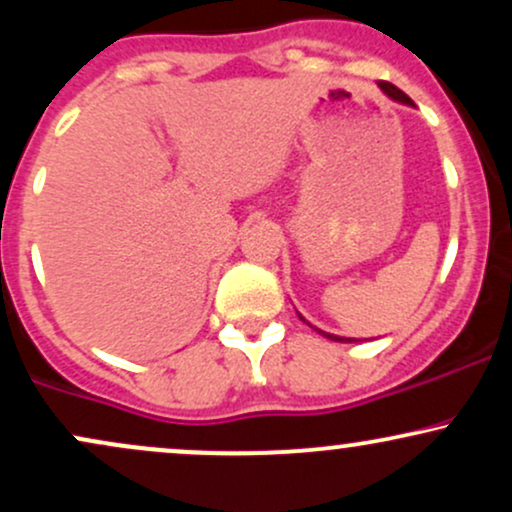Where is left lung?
<instances>
[{"label": "left lung", "mask_w": 512, "mask_h": 512, "mask_svg": "<svg viewBox=\"0 0 512 512\" xmlns=\"http://www.w3.org/2000/svg\"><path fill=\"white\" fill-rule=\"evenodd\" d=\"M380 91H383L387 98H392V101H395V103H402V105H414V103H411V98L407 96V93H402V91H399V88H397V86L387 84V81H380ZM301 317H303V315H301ZM303 320H305V317H303ZM308 325H310V322H308ZM310 327H313V325H310ZM313 330H315V332H320V334H322V337L332 339V342H342V344H349V342H358V339H351V337H339V334H330V332H322V330H320V327H313Z\"/></svg>", "instance_id": "1"}]
</instances>
